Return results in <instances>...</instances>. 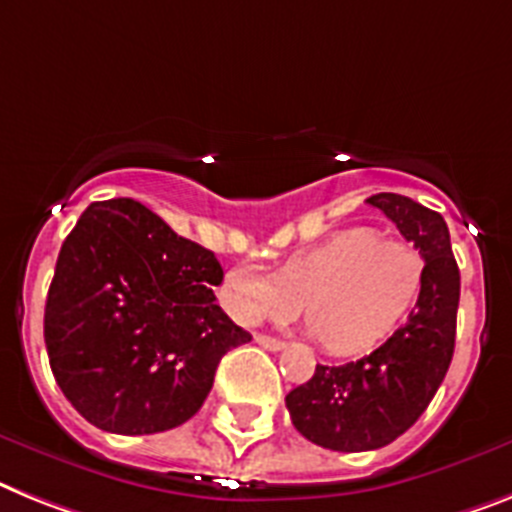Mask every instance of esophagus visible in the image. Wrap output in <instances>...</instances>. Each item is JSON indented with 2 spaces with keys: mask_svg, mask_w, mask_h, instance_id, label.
<instances>
[{
  "mask_svg": "<svg viewBox=\"0 0 512 512\" xmlns=\"http://www.w3.org/2000/svg\"><path fill=\"white\" fill-rule=\"evenodd\" d=\"M255 341L260 343V346H263V349H268V351H281V349H286V343L278 341V338L263 336V333H260V336H255Z\"/></svg>",
  "mask_w": 512,
  "mask_h": 512,
  "instance_id": "esophagus-1",
  "label": "esophagus"
}]
</instances>
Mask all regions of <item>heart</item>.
<instances>
[{
	"mask_svg": "<svg viewBox=\"0 0 512 512\" xmlns=\"http://www.w3.org/2000/svg\"><path fill=\"white\" fill-rule=\"evenodd\" d=\"M424 286V260L411 244L349 229L296 252L276 276L236 265L223 278V304L242 325L289 320L304 304L309 328L330 354H359L388 338Z\"/></svg>",
	"mask_w": 512,
	"mask_h": 512,
	"instance_id": "b5f03b06",
	"label": "heart"
}]
</instances>
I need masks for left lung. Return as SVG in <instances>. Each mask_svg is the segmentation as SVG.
Listing matches in <instances>:
<instances>
[{"label":"left lung","instance_id":"1","mask_svg":"<svg viewBox=\"0 0 512 512\" xmlns=\"http://www.w3.org/2000/svg\"><path fill=\"white\" fill-rule=\"evenodd\" d=\"M367 203L419 249L424 286L406 325L380 349L338 367L317 364L312 380L286 395L294 427L309 442L341 453L385 448L414 427L448 375L461 299L445 218L395 192L372 195Z\"/></svg>","mask_w":512,"mask_h":512}]
</instances>
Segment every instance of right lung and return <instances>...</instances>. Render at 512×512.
Masks as SVG:
<instances>
[{
	"instance_id": "right-lung-1",
	"label": "right lung",
	"mask_w": 512,
	"mask_h": 512,
	"mask_svg": "<svg viewBox=\"0 0 512 512\" xmlns=\"http://www.w3.org/2000/svg\"><path fill=\"white\" fill-rule=\"evenodd\" d=\"M221 281L216 255L143 203H90L46 296L44 341L64 398L114 435L192 419L221 356L252 341L216 304Z\"/></svg>"
}]
</instances>
